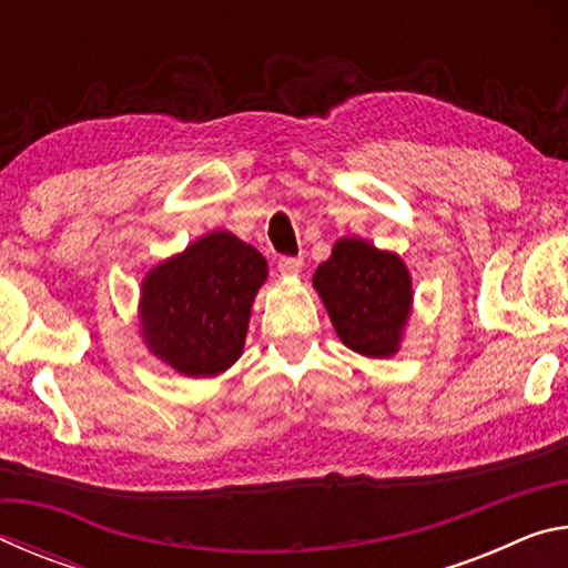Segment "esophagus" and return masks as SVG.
I'll list each match as a JSON object with an SVG mask.
<instances>
[{
    "instance_id": "obj_1",
    "label": "esophagus",
    "mask_w": 568,
    "mask_h": 568,
    "mask_svg": "<svg viewBox=\"0 0 568 568\" xmlns=\"http://www.w3.org/2000/svg\"><path fill=\"white\" fill-rule=\"evenodd\" d=\"M277 271L285 277H295L297 273L303 271V261L301 257H281V263H277Z\"/></svg>"
}]
</instances>
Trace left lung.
Here are the masks:
<instances>
[{
    "label": "left lung",
    "mask_w": 568,
    "mask_h": 568,
    "mask_svg": "<svg viewBox=\"0 0 568 568\" xmlns=\"http://www.w3.org/2000/svg\"><path fill=\"white\" fill-rule=\"evenodd\" d=\"M313 287L343 345L365 358H390L400 351L413 313V281L398 253L363 237L335 240Z\"/></svg>",
    "instance_id": "1"
}]
</instances>
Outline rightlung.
I'll return each mask as SVG.
<instances>
[{"label":"right lung","instance_id":"obj_1","mask_svg":"<svg viewBox=\"0 0 568 568\" xmlns=\"http://www.w3.org/2000/svg\"><path fill=\"white\" fill-rule=\"evenodd\" d=\"M267 263L253 245L213 230L142 277L138 321L145 348L180 376L215 378L243 355Z\"/></svg>","mask_w":568,"mask_h":568}]
</instances>
